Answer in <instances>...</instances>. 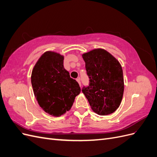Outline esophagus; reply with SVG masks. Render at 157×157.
I'll return each mask as SVG.
<instances>
[{
  "instance_id": "1",
  "label": "esophagus",
  "mask_w": 157,
  "mask_h": 157,
  "mask_svg": "<svg viewBox=\"0 0 157 157\" xmlns=\"http://www.w3.org/2000/svg\"><path fill=\"white\" fill-rule=\"evenodd\" d=\"M77 81L78 82V84H79V85H80V86H81V83H80V80L79 78H77Z\"/></svg>"
}]
</instances>
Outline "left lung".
Returning a JSON list of instances; mask_svg holds the SVG:
<instances>
[{
  "label": "left lung",
  "instance_id": "8db88e82",
  "mask_svg": "<svg viewBox=\"0 0 157 157\" xmlns=\"http://www.w3.org/2000/svg\"><path fill=\"white\" fill-rule=\"evenodd\" d=\"M90 78L89 86L82 92L94 112L108 115L120 106L124 93V78L121 65L104 49L97 48L82 54Z\"/></svg>",
  "mask_w": 157,
  "mask_h": 157
}]
</instances>
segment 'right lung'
I'll use <instances>...</instances> for the list:
<instances>
[{
  "mask_svg": "<svg viewBox=\"0 0 157 157\" xmlns=\"http://www.w3.org/2000/svg\"><path fill=\"white\" fill-rule=\"evenodd\" d=\"M63 56L48 51L33 67L31 84L40 107L49 115L59 117L69 111L80 92L76 80L63 67Z\"/></svg>",
  "mask_w": 157,
  "mask_h": 157,
  "instance_id": "right-lung-1",
  "label": "right lung"
}]
</instances>
